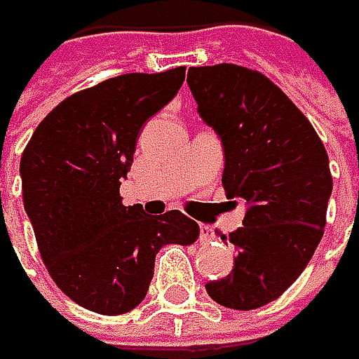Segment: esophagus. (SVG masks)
Wrapping results in <instances>:
<instances>
[{
	"mask_svg": "<svg viewBox=\"0 0 359 359\" xmlns=\"http://www.w3.org/2000/svg\"><path fill=\"white\" fill-rule=\"evenodd\" d=\"M214 239H216L214 231H212L210 226L201 224V226H199V241H201V243H210V241H214Z\"/></svg>",
	"mask_w": 359,
	"mask_h": 359,
	"instance_id": "1",
	"label": "esophagus"
}]
</instances>
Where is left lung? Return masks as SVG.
I'll return each mask as SVG.
<instances>
[{
    "instance_id": "1",
    "label": "left lung",
    "mask_w": 359,
    "mask_h": 359,
    "mask_svg": "<svg viewBox=\"0 0 359 359\" xmlns=\"http://www.w3.org/2000/svg\"><path fill=\"white\" fill-rule=\"evenodd\" d=\"M187 83L222 141L226 197L245 201L243 226L229 235L235 268L205 291L224 308L255 310L297 280L323 239L328 156L310 120L264 74L218 64L189 68Z\"/></svg>"
}]
</instances>
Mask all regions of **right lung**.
I'll list each match as a JSON object with an SVG mask.
<instances>
[{
	"instance_id": "obj_1",
	"label": "right lung",
	"mask_w": 359,
	"mask_h": 359,
	"mask_svg": "<svg viewBox=\"0 0 359 359\" xmlns=\"http://www.w3.org/2000/svg\"><path fill=\"white\" fill-rule=\"evenodd\" d=\"M184 81V66L120 74L66 97L33 133L22 158V199L53 283L85 310L137 308L164 245H191L199 226L179 210L149 216L122 205L141 126Z\"/></svg>"
}]
</instances>
